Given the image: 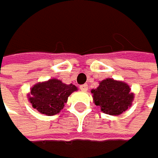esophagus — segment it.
<instances>
[{"label":"esophagus","mask_w":158,"mask_h":158,"mask_svg":"<svg viewBox=\"0 0 158 158\" xmlns=\"http://www.w3.org/2000/svg\"><path fill=\"white\" fill-rule=\"evenodd\" d=\"M80 89H81V91H84L86 92L88 90V85L87 84H83V85H81L80 86Z\"/></svg>","instance_id":"34e87169"}]
</instances>
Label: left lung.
<instances>
[{
	"instance_id": "left-lung-1",
	"label": "left lung",
	"mask_w": 158,
	"mask_h": 158,
	"mask_svg": "<svg viewBox=\"0 0 158 158\" xmlns=\"http://www.w3.org/2000/svg\"><path fill=\"white\" fill-rule=\"evenodd\" d=\"M130 90L126 83L108 78L100 82L97 89L92 90L94 103L105 114L121 115L131 107L133 102L134 94Z\"/></svg>"
}]
</instances>
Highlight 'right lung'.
Returning a JSON list of instances; mask_svg holds the SVG:
<instances>
[{"mask_svg":"<svg viewBox=\"0 0 158 158\" xmlns=\"http://www.w3.org/2000/svg\"><path fill=\"white\" fill-rule=\"evenodd\" d=\"M76 90L77 88L73 84L66 85L60 80L50 79L47 82L34 85L28 99L32 107L38 112L53 116L63 109L69 95Z\"/></svg>","mask_w":158,"mask_h":158,"instance_id":"1","label":"right lung"}]
</instances>
